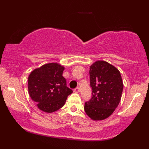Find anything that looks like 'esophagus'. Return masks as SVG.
<instances>
[{
	"label": "esophagus",
	"instance_id": "1",
	"mask_svg": "<svg viewBox=\"0 0 149 149\" xmlns=\"http://www.w3.org/2000/svg\"><path fill=\"white\" fill-rule=\"evenodd\" d=\"M79 91H80V88L78 87H76V88L74 89V92H75V93H79Z\"/></svg>",
	"mask_w": 149,
	"mask_h": 149
}]
</instances>
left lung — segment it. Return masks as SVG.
<instances>
[{"mask_svg": "<svg viewBox=\"0 0 149 149\" xmlns=\"http://www.w3.org/2000/svg\"><path fill=\"white\" fill-rule=\"evenodd\" d=\"M92 97L85 103V113L93 121L110 117L121 101L123 83L119 70L109 62L97 60L89 68Z\"/></svg>", "mask_w": 149, "mask_h": 149, "instance_id": "obj_1", "label": "left lung"}]
</instances>
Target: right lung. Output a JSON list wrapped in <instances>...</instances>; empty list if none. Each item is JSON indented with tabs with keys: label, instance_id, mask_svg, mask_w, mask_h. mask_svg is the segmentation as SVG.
<instances>
[{
	"label": "right lung",
	"instance_id": "obj_1",
	"mask_svg": "<svg viewBox=\"0 0 149 149\" xmlns=\"http://www.w3.org/2000/svg\"><path fill=\"white\" fill-rule=\"evenodd\" d=\"M64 67L58 63L42 65L31 72L28 81V93L40 111L54 113L64 105L72 93L62 76Z\"/></svg>",
	"mask_w": 149,
	"mask_h": 149
}]
</instances>
